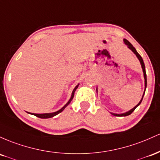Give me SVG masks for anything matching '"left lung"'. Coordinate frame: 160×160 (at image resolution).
<instances>
[{
	"label": "left lung",
	"instance_id": "obj_1",
	"mask_svg": "<svg viewBox=\"0 0 160 160\" xmlns=\"http://www.w3.org/2000/svg\"><path fill=\"white\" fill-rule=\"evenodd\" d=\"M124 42H125V44H126L127 46H128V48H129V49L132 50V51L134 52V54L136 55V56H137V57L138 58V60H139V61H140V62H141V67H142L143 72V77H144L145 90H146V88H147V74H146V71H145V66H144V62H143V60L142 57H141V55H140L139 53H138L137 51H136L135 48H134L133 45H132V44H131V43L129 42V41H128V40H126V39H124ZM145 90H144V92H143V96H142V98H141V100H140L139 103H138L137 104V105H136L135 107H134L133 109H131V110L128 111V112H125V113H122V114H116V113H112V112H111V114L113 115V116H128V115L132 114V112H133V111L134 110V109H135L136 108H137V107H138V106H139L140 104H141V101H142L143 98V95H144V93H145Z\"/></svg>",
	"mask_w": 160,
	"mask_h": 160
}]
</instances>
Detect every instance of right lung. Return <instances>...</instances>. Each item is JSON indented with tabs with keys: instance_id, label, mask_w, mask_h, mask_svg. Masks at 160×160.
I'll list each match as a JSON object with an SVG mask.
<instances>
[{
	"instance_id": "1",
	"label": "right lung",
	"mask_w": 160,
	"mask_h": 160,
	"mask_svg": "<svg viewBox=\"0 0 160 160\" xmlns=\"http://www.w3.org/2000/svg\"><path fill=\"white\" fill-rule=\"evenodd\" d=\"M78 85H79V84H78V85H76V87H75V88H74V90H73V91H72V96H71V98H70V99H69V101H68V103H66V105L64 106L63 107H62V108H61V109H60V110L57 111V112H51V113H42V114H38V113H31V114H32V115H34V116H37V117H38V118H41V119H48V118H51V117H53V116H57V114L60 113V112H62V111L63 110V109H65L66 107H67L68 105H69V103H70V102L72 101V100L73 99V98H74V94H75V90H76L77 88H78ZM28 113H29V112H28Z\"/></svg>"
}]
</instances>
